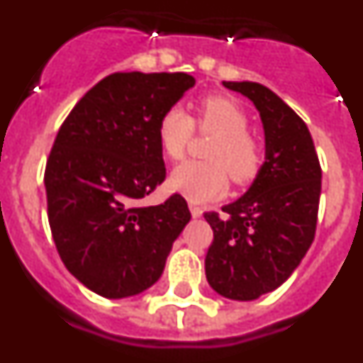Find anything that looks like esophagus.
Returning <instances> with one entry per match:
<instances>
[{"label":"esophagus","instance_id":"1","mask_svg":"<svg viewBox=\"0 0 363 363\" xmlns=\"http://www.w3.org/2000/svg\"><path fill=\"white\" fill-rule=\"evenodd\" d=\"M189 209H191V214L192 218H200L201 216V209L200 207H196V205H189Z\"/></svg>","mask_w":363,"mask_h":363}]
</instances>
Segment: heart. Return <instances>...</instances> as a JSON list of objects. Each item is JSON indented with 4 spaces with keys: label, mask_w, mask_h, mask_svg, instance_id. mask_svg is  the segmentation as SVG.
Instances as JSON below:
<instances>
[{
    "label": "heart",
    "mask_w": 363,
    "mask_h": 363,
    "mask_svg": "<svg viewBox=\"0 0 363 363\" xmlns=\"http://www.w3.org/2000/svg\"><path fill=\"white\" fill-rule=\"evenodd\" d=\"M194 129L213 134L205 158L211 163L189 162L174 169L171 187L194 203L214 200L225 194L229 178L243 185L258 174L264 150L258 138L249 133V116L236 101L225 96H207L196 104L191 118L178 105L167 108L158 120L156 134L163 154L172 162L185 156Z\"/></svg>",
    "instance_id": "1"
}]
</instances>
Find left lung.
Wrapping results in <instances>:
<instances>
[{
  "label": "left lung",
  "mask_w": 363,
  "mask_h": 363,
  "mask_svg": "<svg viewBox=\"0 0 363 363\" xmlns=\"http://www.w3.org/2000/svg\"><path fill=\"white\" fill-rule=\"evenodd\" d=\"M251 99L265 129V163L255 184L221 213H205L214 240L205 277L221 296L256 300L280 287L309 251L318 221L322 167L307 125L267 86L223 82Z\"/></svg>",
  "instance_id": "obj_1"
}]
</instances>
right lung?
Instances as JSON below:
<instances>
[{"mask_svg": "<svg viewBox=\"0 0 363 363\" xmlns=\"http://www.w3.org/2000/svg\"><path fill=\"white\" fill-rule=\"evenodd\" d=\"M194 83L185 72L108 74L57 130L45 167L50 233L70 274L99 296L156 284L191 220L179 194L140 200L165 182L160 116Z\"/></svg>", "mask_w": 363, "mask_h": 363, "instance_id": "add662e5", "label": "right lung"}]
</instances>
